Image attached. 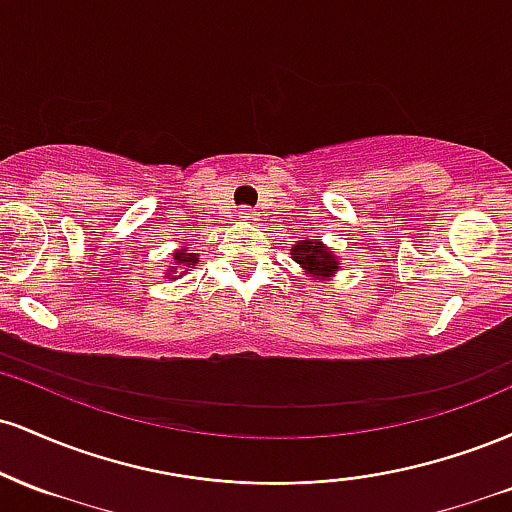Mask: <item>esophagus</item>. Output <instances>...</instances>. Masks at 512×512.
I'll use <instances>...</instances> for the list:
<instances>
[{"instance_id": "esophagus-1", "label": "esophagus", "mask_w": 512, "mask_h": 512, "mask_svg": "<svg viewBox=\"0 0 512 512\" xmlns=\"http://www.w3.org/2000/svg\"><path fill=\"white\" fill-rule=\"evenodd\" d=\"M238 219L240 221H255V211L248 209V207H240L238 209Z\"/></svg>"}]
</instances>
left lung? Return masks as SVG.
I'll use <instances>...</instances> for the list:
<instances>
[{
	"instance_id": "obj_1",
	"label": "left lung",
	"mask_w": 512,
	"mask_h": 512,
	"mask_svg": "<svg viewBox=\"0 0 512 512\" xmlns=\"http://www.w3.org/2000/svg\"><path fill=\"white\" fill-rule=\"evenodd\" d=\"M291 255L305 269V274L315 276V279H330L339 269L334 252L325 248L320 240H298L291 248Z\"/></svg>"
}]
</instances>
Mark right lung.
I'll use <instances>...</instances> for the list:
<instances>
[{"label": "right lung", "instance_id": "add662e5", "mask_svg": "<svg viewBox=\"0 0 512 512\" xmlns=\"http://www.w3.org/2000/svg\"><path fill=\"white\" fill-rule=\"evenodd\" d=\"M173 260H175V264H180V267L185 269V272H190V267H195V264L199 262V255H197V252H190V250L180 248V250L173 252ZM180 267H170L168 269V279H170V274H178Z\"/></svg>", "mask_w": 512, "mask_h": 512}]
</instances>
